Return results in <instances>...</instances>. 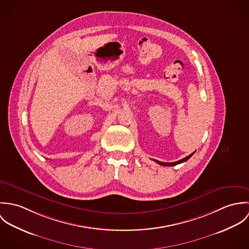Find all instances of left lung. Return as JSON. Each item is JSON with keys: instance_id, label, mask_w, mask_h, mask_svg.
Wrapping results in <instances>:
<instances>
[{"instance_id": "left-lung-1", "label": "left lung", "mask_w": 249, "mask_h": 249, "mask_svg": "<svg viewBox=\"0 0 249 249\" xmlns=\"http://www.w3.org/2000/svg\"><path fill=\"white\" fill-rule=\"evenodd\" d=\"M194 153L195 152H193L192 154H190L189 156H187V157H185V158H183V159H181V160H179V161H177V162H172V163H165V162H160V161H158V160H154L156 163H158L159 165H162V166H168V167H171V166H176V165H178V164H180V163H183V162H186L188 159H190L193 155H194Z\"/></svg>"}]
</instances>
